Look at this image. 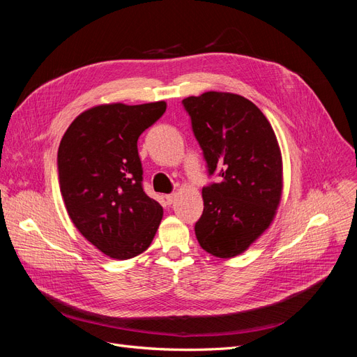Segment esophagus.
Listing matches in <instances>:
<instances>
[{
    "mask_svg": "<svg viewBox=\"0 0 357 357\" xmlns=\"http://www.w3.org/2000/svg\"><path fill=\"white\" fill-rule=\"evenodd\" d=\"M165 201L168 202V204H172L176 201V193H169V195H165Z\"/></svg>",
    "mask_w": 357,
    "mask_h": 357,
    "instance_id": "esophagus-1",
    "label": "esophagus"
}]
</instances>
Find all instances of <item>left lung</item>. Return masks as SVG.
<instances>
[{"instance_id":"1","label":"left lung","mask_w":357,"mask_h":357,"mask_svg":"<svg viewBox=\"0 0 357 357\" xmlns=\"http://www.w3.org/2000/svg\"><path fill=\"white\" fill-rule=\"evenodd\" d=\"M208 177L195 234L218 257L243 253L269 223L282 198V155L268 119L244 96L205 92L181 101Z\"/></svg>"}]
</instances>
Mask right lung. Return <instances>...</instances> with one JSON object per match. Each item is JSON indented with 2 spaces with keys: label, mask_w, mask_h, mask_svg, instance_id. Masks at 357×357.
<instances>
[{
  "label": "right lung",
  "mask_w": 357,
  "mask_h": 357,
  "mask_svg": "<svg viewBox=\"0 0 357 357\" xmlns=\"http://www.w3.org/2000/svg\"><path fill=\"white\" fill-rule=\"evenodd\" d=\"M164 101L105 104L83 112L58 150L61 195L86 240L113 259L143 253L162 220L143 189L137 142L165 113Z\"/></svg>",
  "instance_id": "obj_1"
}]
</instances>
